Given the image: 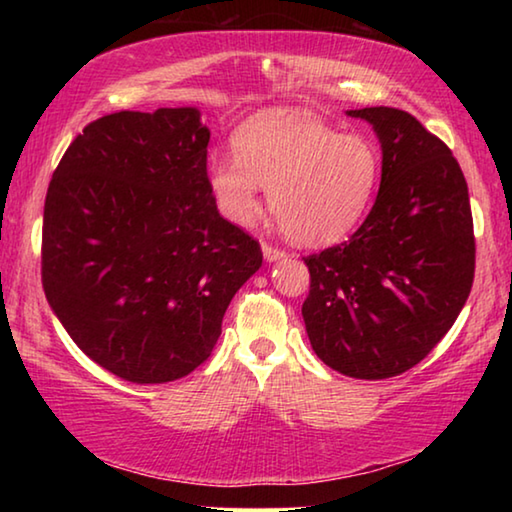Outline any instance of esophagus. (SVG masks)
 <instances>
[{
	"label": "esophagus",
	"mask_w": 512,
	"mask_h": 512,
	"mask_svg": "<svg viewBox=\"0 0 512 512\" xmlns=\"http://www.w3.org/2000/svg\"><path fill=\"white\" fill-rule=\"evenodd\" d=\"M262 253H264V257H266V262H277V259H284L287 257V250H282V248H275V246H271V244H262Z\"/></svg>",
	"instance_id": "esophagus-1"
}]
</instances>
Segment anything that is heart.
<instances>
[{
    "mask_svg": "<svg viewBox=\"0 0 512 512\" xmlns=\"http://www.w3.org/2000/svg\"><path fill=\"white\" fill-rule=\"evenodd\" d=\"M235 155H214L207 185L225 219L248 225L259 212V185L291 241L336 244L375 201L381 151L361 133H339L305 110L268 108L237 128Z\"/></svg>",
    "mask_w": 512,
    "mask_h": 512,
    "instance_id": "b5f03b06",
    "label": "heart"
}]
</instances>
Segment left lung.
<instances>
[{
	"label": "left lung",
	"instance_id": "obj_1",
	"mask_svg": "<svg viewBox=\"0 0 512 512\" xmlns=\"http://www.w3.org/2000/svg\"><path fill=\"white\" fill-rule=\"evenodd\" d=\"M348 115L375 128L381 185L348 241L305 257L302 318L329 368L388 379L436 348L470 296V194L449 146L409 112L377 106Z\"/></svg>",
	"mask_w": 512,
	"mask_h": 512
}]
</instances>
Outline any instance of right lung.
Returning a JSON list of instances; mask_svg holds the SVG:
<instances>
[{"label":"right lung","instance_id":"1","mask_svg":"<svg viewBox=\"0 0 512 512\" xmlns=\"http://www.w3.org/2000/svg\"><path fill=\"white\" fill-rule=\"evenodd\" d=\"M196 108L90 121L58 162L42 289L72 341L119 379L164 384L210 359L262 248L216 210Z\"/></svg>","mask_w":512,"mask_h":512}]
</instances>
